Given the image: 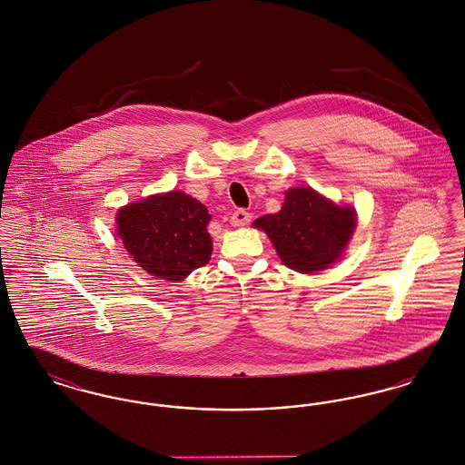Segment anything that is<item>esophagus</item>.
<instances>
[{
  "instance_id": "1",
  "label": "esophagus",
  "mask_w": 465,
  "mask_h": 465,
  "mask_svg": "<svg viewBox=\"0 0 465 465\" xmlns=\"http://www.w3.org/2000/svg\"><path fill=\"white\" fill-rule=\"evenodd\" d=\"M230 223H232L233 226H243V224L251 223V213H247L245 209H237V211L232 214Z\"/></svg>"
}]
</instances>
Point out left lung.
Instances as JSON below:
<instances>
[{"mask_svg": "<svg viewBox=\"0 0 465 465\" xmlns=\"http://www.w3.org/2000/svg\"><path fill=\"white\" fill-rule=\"evenodd\" d=\"M254 226L265 230L284 265L312 273L326 270L341 254L354 232L355 213L312 188H292L281 213L258 218Z\"/></svg>", "mask_w": 465, "mask_h": 465, "instance_id": "8db88e82", "label": "left lung"}]
</instances>
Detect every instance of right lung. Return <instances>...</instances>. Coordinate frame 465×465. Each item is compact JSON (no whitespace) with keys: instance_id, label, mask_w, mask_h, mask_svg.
I'll list each match as a JSON object with an SVG mask.
<instances>
[{"instance_id":"1","label":"right lung","mask_w":465,"mask_h":465,"mask_svg":"<svg viewBox=\"0 0 465 465\" xmlns=\"http://www.w3.org/2000/svg\"><path fill=\"white\" fill-rule=\"evenodd\" d=\"M209 222L207 207L183 192L125 205L116 216L118 235L134 262L165 281H183L209 263Z\"/></svg>"}]
</instances>
